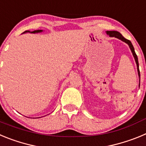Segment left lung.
Masks as SVG:
<instances>
[{
	"label": "left lung",
	"mask_w": 146,
	"mask_h": 146,
	"mask_svg": "<svg viewBox=\"0 0 146 146\" xmlns=\"http://www.w3.org/2000/svg\"><path fill=\"white\" fill-rule=\"evenodd\" d=\"M106 33L107 34L109 35L110 37H115V38H118V39H121V41H123V42H124L125 43H126L129 45V47L130 50H131V52H132V55H133L134 58H135V62H136V64H137V72H138V75L139 77H140V70H139L138 59H137V56L136 53H135V49H134L133 45H132L131 42H130L129 40L125 38L124 37H123V36L119 33V32L115 31H106ZM139 86H140V84H139Z\"/></svg>",
	"instance_id": "obj_1"
}]
</instances>
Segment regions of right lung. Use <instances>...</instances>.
<instances>
[{
	"label": "right lung",
	"mask_w": 146,
	"mask_h": 146,
	"mask_svg": "<svg viewBox=\"0 0 146 146\" xmlns=\"http://www.w3.org/2000/svg\"><path fill=\"white\" fill-rule=\"evenodd\" d=\"M42 31H43L42 30H36V31H25V32H23V33H28V32H30V33H40V32H42Z\"/></svg>",
	"instance_id": "obj_1"
}]
</instances>
